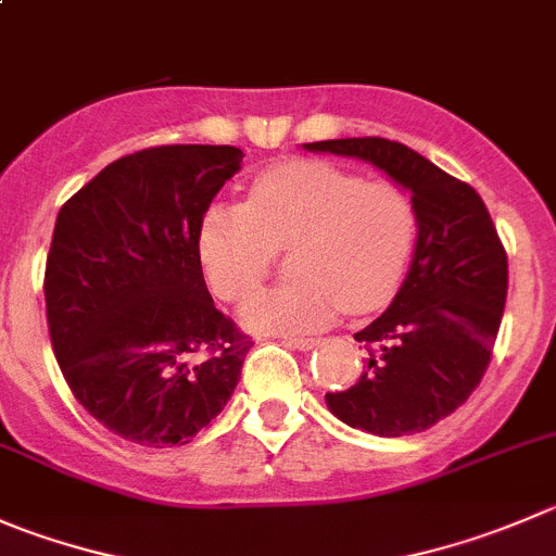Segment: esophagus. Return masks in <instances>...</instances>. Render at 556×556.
Masks as SVG:
<instances>
[{
    "mask_svg": "<svg viewBox=\"0 0 556 556\" xmlns=\"http://www.w3.org/2000/svg\"><path fill=\"white\" fill-rule=\"evenodd\" d=\"M285 344H288V348H295V350H312L320 344V339L317 337H285Z\"/></svg>",
    "mask_w": 556,
    "mask_h": 556,
    "instance_id": "obj_1",
    "label": "esophagus"
}]
</instances>
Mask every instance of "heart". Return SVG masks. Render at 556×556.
I'll use <instances>...</instances> for the list:
<instances>
[{
  "label": "heart",
  "mask_w": 556,
  "mask_h": 556,
  "mask_svg": "<svg viewBox=\"0 0 556 556\" xmlns=\"http://www.w3.org/2000/svg\"><path fill=\"white\" fill-rule=\"evenodd\" d=\"M418 236V212L396 181H364L328 163H285L252 179L247 203L217 201L198 223V257L214 293L239 301L277 249L296 277L241 304L252 331L304 333L339 309L366 315L393 299Z\"/></svg>",
  "instance_id": "b5f03b06"
}]
</instances>
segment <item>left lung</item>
Instances as JSON below:
<instances>
[{
    "instance_id": "1",
    "label": "left lung",
    "mask_w": 556,
    "mask_h": 556,
    "mask_svg": "<svg viewBox=\"0 0 556 556\" xmlns=\"http://www.w3.org/2000/svg\"><path fill=\"white\" fill-rule=\"evenodd\" d=\"M386 170L418 212L413 263L396 299L364 331L369 358L328 409L353 429L404 438L434 427L470 399L492 361L508 295V255L486 203L409 147L388 138L304 143Z\"/></svg>"
}]
</instances>
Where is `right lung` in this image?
<instances>
[{"instance_id": "add662e5", "label": "right lung", "mask_w": 556, "mask_h": 556, "mask_svg": "<svg viewBox=\"0 0 556 556\" xmlns=\"http://www.w3.org/2000/svg\"><path fill=\"white\" fill-rule=\"evenodd\" d=\"M241 157L141 149L59 208L42 282L53 353L73 396L129 443H190L241 377L252 342L214 306L195 247Z\"/></svg>"}]
</instances>
